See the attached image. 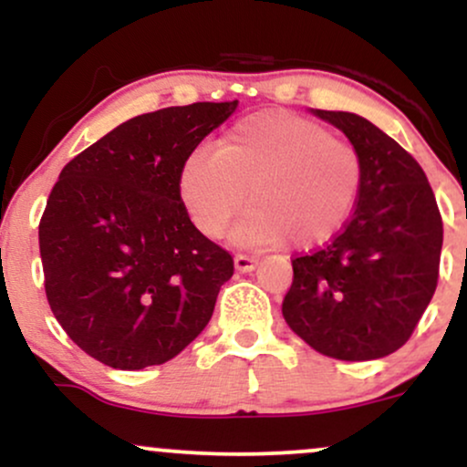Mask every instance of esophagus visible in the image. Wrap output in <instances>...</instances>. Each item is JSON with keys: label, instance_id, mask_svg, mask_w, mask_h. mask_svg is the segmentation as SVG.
Listing matches in <instances>:
<instances>
[{"label": "esophagus", "instance_id": "1", "mask_svg": "<svg viewBox=\"0 0 467 467\" xmlns=\"http://www.w3.org/2000/svg\"><path fill=\"white\" fill-rule=\"evenodd\" d=\"M234 267H237L239 272H252L256 267V259L248 254H234Z\"/></svg>", "mask_w": 467, "mask_h": 467}]
</instances>
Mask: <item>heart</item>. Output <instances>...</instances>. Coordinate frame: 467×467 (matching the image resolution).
Returning a JSON list of instances; mask_svg holds the SVG:
<instances>
[{
    "label": "heart",
    "instance_id": "obj_1",
    "mask_svg": "<svg viewBox=\"0 0 467 467\" xmlns=\"http://www.w3.org/2000/svg\"><path fill=\"white\" fill-rule=\"evenodd\" d=\"M364 164L353 144L309 118L270 109L241 118L217 149L182 160L178 195L203 237H223L248 197L230 239L241 248L325 244L347 223L362 192Z\"/></svg>",
    "mask_w": 467,
    "mask_h": 467
}]
</instances>
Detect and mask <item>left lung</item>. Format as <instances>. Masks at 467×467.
Instances as JSON below:
<instances>
[{
    "instance_id": "left-lung-1",
    "label": "left lung",
    "mask_w": 467,
    "mask_h": 467,
    "mask_svg": "<svg viewBox=\"0 0 467 467\" xmlns=\"http://www.w3.org/2000/svg\"><path fill=\"white\" fill-rule=\"evenodd\" d=\"M312 114L349 138L364 182L345 230L292 261L283 318L323 356L378 360L409 340L435 294L441 215L423 169L393 138L349 111Z\"/></svg>"
}]
</instances>
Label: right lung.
Segmentation results:
<instances>
[{
    "label": "right lung",
    "instance_id": "add662e5",
    "mask_svg": "<svg viewBox=\"0 0 467 467\" xmlns=\"http://www.w3.org/2000/svg\"><path fill=\"white\" fill-rule=\"evenodd\" d=\"M166 107L122 122L63 166L39 223L46 296L88 356L120 371L164 364L202 334L233 256L192 226L182 160L237 109Z\"/></svg>",
    "mask_w": 467,
    "mask_h": 467
}]
</instances>
